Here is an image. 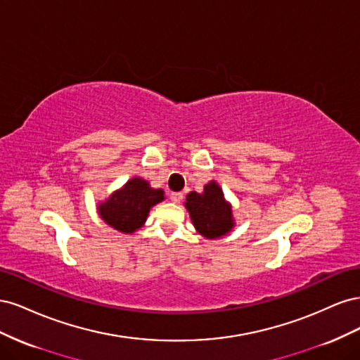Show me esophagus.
<instances>
[{
    "instance_id": "obj_1",
    "label": "esophagus",
    "mask_w": 360,
    "mask_h": 360,
    "mask_svg": "<svg viewBox=\"0 0 360 360\" xmlns=\"http://www.w3.org/2000/svg\"><path fill=\"white\" fill-rule=\"evenodd\" d=\"M169 200H171L172 202L179 204V202L183 200V193H181V192H171V193H169Z\"/></svg>"
}]
</instances>
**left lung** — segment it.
Listing matches in <instances>:
<instances>
[{
  "label": "left lung",
  "mask_w": 360,
  "mask_h": 360,
  "mask_svg": "<svg viewBox=\"0 0 360 360\" xmlns=\"http://www.w3.org/2000/svg\"><path fill=\"white\" fill-rule=\"evenodd\" d=\"M186 209L197 231L207 238H217L231 230L234 222L231 205L216 181L204 186L202 193L191 192L186 197Z\"/></svg>",
  "instance_id": "left-lung-1"
}]
</instances>
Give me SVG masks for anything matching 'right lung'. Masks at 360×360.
<instances>
[{"label": "right lung", "instance_id": "right-lung-1", "mask_svg": "<svg viewBox=\"0 0 360 360\" xmlns=\"http://www.w3.org/2000/svg\"><path fill=\"white\" fill-rule=\"evenodd\" d=\"M163 200L162 189H151L150 184L135 177L122 191H117L106 202L99 205L102 219L122 233H134L146 222L148 212Z\"/></svg>", "mask_w": 360, "mask_h": 360}]
</instances>
